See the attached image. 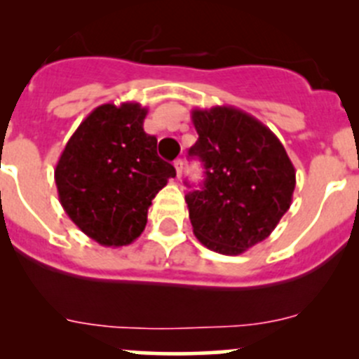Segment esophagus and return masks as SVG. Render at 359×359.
Returning <instances> with one entry per match:
<instances>
[{"instance_id": "obj_1", "label": "esophagus", "mask_w": 359, "mask_h": 359, "mask_svg": "<svg viewBox=\"0 0 359 359\" xmlns=\"http://www.w3.org/2000/svg\"><path fill=\"white\" fill-rule=\"evenodd\" d=\"M173 166H175V170H177V177L182 175V170H184L182 159H175V161H173Z\"/></svg>"}]
</instances>
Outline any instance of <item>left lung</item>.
I'll return each instance as SVG.
<instances>
[{
  "label": "left lung",
  "instance_id": "left-lung-1",
  "mask_svg": "<svg viewBox=\"0 0 359 359\" xmlns=\"http://www.w3.org/2000/svg\"><path fill=\"white\" fill-rule=\"evenodd\" d=\"M191 114L198 140L189 158L205 168L200 189L186 194L193 233L206 248L238 255L266 240L288 212L295 168L280 139L245 111L215 106Z\"/></svg>",
  "mask_w": 359,
  "mask_h": 359
}]
</instances>
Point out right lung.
<instances>
[{
    "label": "right lung",
    "mask_w": 359,
    "mask_h": 359,
    "mask_svg": "<svg viewBox=\"0 0 359 359\" xmlns=\"http://www.w3.org/2000/svg\"><path fill=\"white\" fill-rule=\"evenodd\" d=\"M147 109L137 102L102 104L78 126L55 166L59 200L69 219L104 247L135 241L147 210L175 168L144 132Z\"/></svg>",
    "instance_id": "1"
}]
</instances>
